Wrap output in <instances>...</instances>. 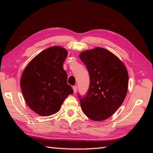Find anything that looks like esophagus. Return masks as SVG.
I'll return each instance as SVG.
<instances>
[{"mask_svg":"<svg viewBox=\"0 0 153 153\" xmlns=\"http://www.w3.org/2000/svg\"><path fill=\"white\" fill-rule=\"evenodd\" d=\"M73 89H74V93H76L77 90V86H74L73 87Z\"/></svg>","mask_w":153,"mask_h":153,"instance_id":"1","label":"esophagus"}]
</instances>
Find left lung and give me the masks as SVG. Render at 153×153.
<instances>
[{
  "mask_svg": "<svg viewBox=\"0 0 153 153\" xmlns=\"http://www.w3.org/2000/svg\"><path fill=\"white\" fill-rule=\"evenodd\" d=\"M88 70L89 87L84 96L77 94L84 114L94 121L111 116L126 96L128 74L118 57L105 48L97 47L79 55Z\"/></svg>",
  "mask_w": 153,
  "mask_h": 153,
  "instance_id": "8db88e82",
  "label": "left lung"
}]
</instances>
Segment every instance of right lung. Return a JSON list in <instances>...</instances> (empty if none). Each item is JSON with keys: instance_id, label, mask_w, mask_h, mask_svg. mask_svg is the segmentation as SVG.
Here are the masks:
<instances>
[{"instance_id": "1", "label": "right lung", "mask_w": 153, "mask_h": 153, "mask_svg": "<svg viewBox=\"0 0 153 153\" xmlns=\"http://www.w3.org/2000/svg\"><path fill=\"white\" fill-rule=\"evenodd\" d=\"M67 55L62 47H49L37 55L23 72V96L29 107L40 116L56 113L64 99L74 93L63 68Z\"/></svg>"}]
</instances>
